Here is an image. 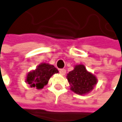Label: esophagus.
<instances>
[{
    "label": "esophagus",
    "instance_id": "obj_1",
    "mask_svg": "<svg viewBox=\"0 0 122 122\" xmlns=\"http://www.w3.org/2000/svg\"><path fill=\"white\" fill-rule=\"evenodd\" d=\"M66 69H61L60 70H59V73L61 74V75H64L65 74H66Z\"/></svg>",
    "mask_w": 122,
    "mask_h": 122
}]
</instances>
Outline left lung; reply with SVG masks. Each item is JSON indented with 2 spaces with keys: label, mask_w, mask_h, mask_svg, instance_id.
<instances>
[{
  "label": "left lung",
  "mask_w": 122,
  "mask_h": 122,
  "mask_svg": "<svg viewBox=\"0 0 122 122\" xmlns=\"http://www.w3.org/2000/svg\"><path fill=\"white\" fill-rule=\"evenodd\" d=\"M67 79L71 86V90L76 94L85 95L90 92L97 79L92 74L88 72L84 65H76L74 69L67 74Z\"/></svg>",
  "instance_id": "8db88e82"
}]
</instances>
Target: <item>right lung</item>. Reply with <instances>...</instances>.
<instances>
[{
	"mask_svg": "<svg viewBox=\"0 0 122 122\" xmlns=\"http://www.w3.org/2000/svg\"><path fill=\"white\" fill-rule=\"evenodd\" d=\"M58 72V69L54 66L45 63L41 64L35 70L28 73L26 81L31 87L42 89L48 84L51 76Z\"/></svg>",
	"mask_w": 122,
	"mask_h": 122,
	"instance_id": "add662e5",
	"label": "right lung"
}]
</instances>
